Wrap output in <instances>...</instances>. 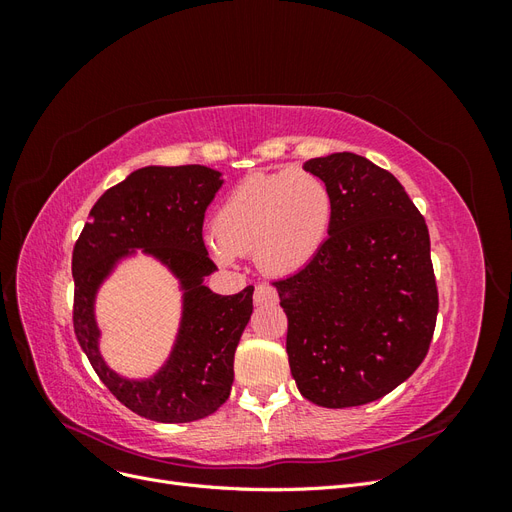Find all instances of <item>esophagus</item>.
Segmentation results:
<instances>
[{"instance_id": "34e87169", "label": "esophagus", "mask_w": 512, "mask_h": 512, "mask_svg": "<svg viewBox=\"0 0 512 512\" xmlns=\"http://www.w3.org/2000/svg\"><path fill=\"white\" fill-rule=\"evenodd\" d=\"M280 294L271 286V284H258L254 290V303L256 305H269V303H277Z\"/></svg>"}]
</instances>
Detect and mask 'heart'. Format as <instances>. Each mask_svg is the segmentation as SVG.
<instances>
[{"label":"heart","instance_id":"1","mask_svg":"<svg viewBox=\"0 0 512 512\" xmlns=\"http://www.w3.org/2000/svg\"><path fill=\"white\" fill-rule=\"evenodd\" d=\"M331 215L327 183L309 170L254 173L228 192L215 213L213 254L220 262L254 254L262 271L288 275L318 254Z\"/></svg>","mask_w":512,"mask_h":512}]
</instances>
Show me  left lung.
Returning <instances> with one entry per match:
<instances>
[{"label": "left lung", "mask_w": 512, "mask_h": 512, "mask_svg": "<svg viewBox=\"0 0 512 512\" xmlns=\"http://www.w3.org/2000/svg\"><path fill=\"white\" fill-rule=\"evenodd\" d=\"M331 192L329 237L275 280L288 318L292 378L312 404L376 401L425 361L438 286L421 211L389 170L356 153L305 162Z\"/></svg>", "instance_id": "obj_1"}]
</instances>
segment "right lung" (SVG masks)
Instances as JSON below:
<instances>
[{
    "label": "right lung",
    "instance_id": "obj_1",
    "mask_svg": "<svg viewBox=\"0 0 512 512\" xmlns=\"http://www.w3.org/2000/svg\"><path fill=\"white\" fill-rule=\"evenodd\" d=\"M220 185L218 170L198 164L134 170L98 198L74 243L76 339L106 389L132 412L158 423L198 421L224 404L235 378V350L254 309V286L224 297L200 284L218 271L203 241V222ZM130 246H145L168 261L189 290L176 352L147 383L123 381L101 363L90 309L101 277Z\"/></svg>",
    "mask_w": 512,
    "mask_h": 512
}]
</instances>
